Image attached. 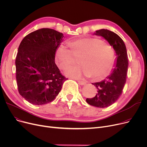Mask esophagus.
<instances>
[{
  "label": "esophagus",
  "mask_w": 147,
  "mask_h": 147,
  "mask_svg": "<svg viewBox=\"0 0 147 147\" xmlns=\"http://www.w3.org/2000/svg\"><path fill=\"white\" fill-rule=\"evenodd\" d=\"M77 81L78 82V83L81 86H84V85H85V84H86V82H84V81H81V80H78V79H77Z\"/></svg>",
  "instance_id": "esophagus-1"
}]
</instances>
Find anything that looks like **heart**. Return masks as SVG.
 <instances>
[{
  "instance_id": "1",
  "label": "heart",
  "mask_w": 147,
  "mask_h": 147,
  "mask_svg": "<svg viewBox=\"0 0 147 147\" xmlns=\"http://www.w3.org/2000/svg\"><path fill=\"white\" fill-rule=\"evenodd\" d=\"M69 49L60 46L55 52V61L58 67L65 70L75 61V57L80 58V66L68 69L65 73L74 78L83 76L101 80L110 73L116 56L111 45L102 39L86 37L67 42Z\"/></svg>"
}]
</instances>
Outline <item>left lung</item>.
Segmentation results:
<instances>
[{
    "label": "left lung",
    "mask_w": 147,
    "mask_h": 147,
    "mask_svg": "<svg viewBox=\"0 0 147 147\" xmlns=\"http://www.w3.org/2000/svg\"><path fill=\"white\" fill-rule=\"evenodd\" d=\"M95 34L103 37L109 42L117 56L111 74L101 82L92 83L98 89L95 96L86 99V102L90 105L105 108L117 101L122 94L126 82L128 58L126 45L119 35L107 29L96 30Z\"/></svg>",
    "instance_id": "1"
}]
</instances>
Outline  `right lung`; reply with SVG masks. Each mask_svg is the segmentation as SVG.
Segmentation results:
<instances>
[{
  "instance_id": "1",
  "label": "right lung",
  "mask_w": 147,
  "mask_h": 147,
  "mask_svg": "<svg viewBox=\"0 0 147 147\" xmlns=\"http://www.w3.org/2000/svg\"><path fill=\"white\" fill-rule=\"evenodd\" d=\"M63 34L51 28H41L21 41L15 59L19 94L30 104L41 105L53 101L64 82L55 63Z\"/></svg>"
}]
</instances>
